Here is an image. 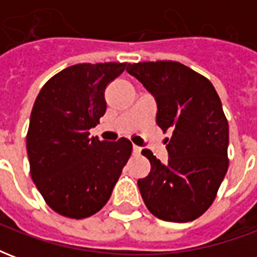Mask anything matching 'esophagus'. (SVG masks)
Masks as SVG:
<instances>
[{"mask_svg":"<svg viewBox=\"0 0 257 257\" xmlns=\"http://www.w3.org/2000/svg\"><path fill=\"white\" fill-rule=\"evenodd\" d=\"M134 154L135 156H138V154H140V151H142V147H139V146H134Z\"/></svg>","mask_w":257,"mask_h":257,"instance_id":"34e87169","label":"esophagus"}]
</instances>
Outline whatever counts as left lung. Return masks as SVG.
<instances>
[{"label":"left lung","mask_w":257,"mask_h":257,"mask_svg":"<svg viewBox=\"0 0 257 257\" xmlns=\"http://www.w3.org/2000/svg\"><path fill=\"white\" fill-rule=\"evenodd\" d=\"M157 101V123L165 139L168 162L150 150L149 176L138 180L142 198L153 215L165 221L186 223L209 208L228 168V122L217 92L204 75L172 62L128 64Z\"/></svg>","instance_id":"1"}]
</instances>
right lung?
Returning <instances> with one entry per match:
<instances>
[{"instance_id":"obj_1","label":"right lung","mask_w":257,"mask_h":257,"mask_svg":"<svg viewBox=\"0 0 257 257\" xmlns=\"http://www.w3.org/2000/svg\"><path fill=\"white\" fill-rule=\"evenodd\" d=\"M126 63H81L42 86L30 115L27 156L33 182L59 215L84 219L106 205L132 154L125 138H89L106 112L104 90Z\"/></svg>"}]
</instances>
